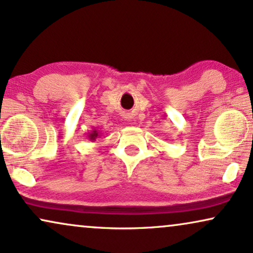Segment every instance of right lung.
Here are the masks:
<instances>
[{
  "label": "right lung",
  "mask_w": 253,
  "mask_h": 253,
  "mask_svg": "<svg viewBox=\"0 0 253 253\" xmlns=\"http://www.w3.org/2000/svg\"><path fill=\"white\" fill-rule=\"evenodd\" d=\"M98 136H100V132H98V130L95 129V127L90 131V132H88V134H87L88 139H90V140H95Z\"/></svg>",
  "instance_id": "add662e5"
}]
</instances>
